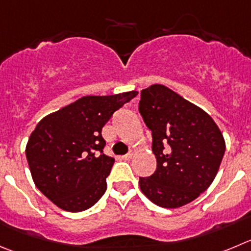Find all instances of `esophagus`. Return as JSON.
<instances>
[{
  "mask_svg": "<svg viewBox=\"0 0 251 251\" xmlns=\"http://www.w3.org/2000/svg\"><path fill=\"white\" fill-rule=\"evenodd\" d=\"M132 156H133V152H128L127 154H125V156H123V160H125V161H127V160H131V158H132Z\"/></svg>",
  "mask_w": 251,
  "mask_h": 251,
  "instance_id": "1",
  "label": "esophagus"
}]
</instances>
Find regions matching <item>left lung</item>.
I'll list each match as a JSON object with an SVG mask.
<instances>
[{
  "label": "left lung",
  "mask_w": 251,
  "mask_h": 251,
  "mask_svg": "<svg viewBox=\"0 0 251 251\" xmlns=\"http://www.w3.org/2000/svg\"><path fill=\"white\" fill-rule=\"evenodd\" d=\"M139 111L157 160L153 175L140 177L142 193L163 208L188 204L217 176L226 151L221 130L204 110L161 84L141 91Z\"/></svg>",
  "instance_id": "obj_1"
}]
</instances>
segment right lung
Listing matches in <instances>:
<instances>
[{
	"instance_id": "obj_1",
	"label": "right lung",
	"mask_w": 251,
	"mask_h": 251,
	"mask_svg": "<svg viewBox=\"0 0 251 251\" xmlns=\"http://www.w3.org/2000/svg\"><path fill=\"white\" fill-rule=\"evenodd\" d=\"M139 91L83 97L47 115L30 133L25 157L37 188L60 209L83 212L106 191L115 160L102 153L101 130Z\"/></svg>"
}]
</instances>
